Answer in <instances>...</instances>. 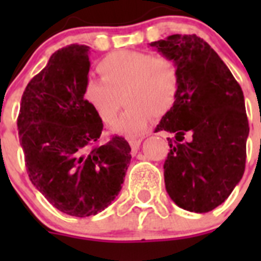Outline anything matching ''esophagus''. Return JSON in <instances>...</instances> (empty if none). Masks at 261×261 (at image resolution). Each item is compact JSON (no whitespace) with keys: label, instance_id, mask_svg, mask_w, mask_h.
<instances>
[{"label":"esophagus","instance_id":"1","mask_svg":"<svg viewBox=\"0 0 261 261\" xmlns=\"http://www.w3.org/2000/svg\"><path fill=\"white\" fill-rule=\"evenodd\" d=\"M141 141H142V138H132V140H129V145H130V147H132L133 153H136V151L138 150V147H140V145H141Z\"/></svg>","mask_w":261,"mask_h":261}]
</instances>
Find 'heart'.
<instances>
[{
	"mask_svg": "<svg viewBox=\"0 0 261 261\" xmlns=\"http://www.w3.org/2000/svg\"><path fill=\"white\" fill-rule=\"evenodd\" d=\"M96 69L102 80L86 81L82 96L103 123L115 119L123 96L128 107L112 123L116 133H141L154 114H167L177 98L179 69L166 57L138 50H117L100 60Z\"/></svg>",
	"mask_w": 261,
	"mask_h": 261,
	"instance_id": "heart-1",
	"label": "heart"
}]
</instances>
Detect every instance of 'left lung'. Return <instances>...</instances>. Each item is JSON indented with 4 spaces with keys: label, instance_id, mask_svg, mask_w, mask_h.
Listing matches in <instances>:
<instances>
[{
    "label": "left lung",
    "instance_id": "obj_1",
    "mask_svg": "<svg viewBox=\"0 0 261 261\" xmlns=\"http://www.w3.org/2000/svg\"><path fill=\"white\" fill-rule=\"evenodd\" d=\"M149 45L172 60L180 75L176 100L155 128L175 135L167 138L166 191L177 206L206 213L229 197L244 174L250 126L243 91L199 36L176 34Z\"/></svg>",
    "mask_w": 261,
    "mask_h": 261
}]
</instances>
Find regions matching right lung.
<instances>
[{"label": "right lung", "mask_w": 261, "mask_h": 261, "mask_svg": "<svg viewBox=\"0 0 261 261\" xmlns=\"http://www.w3.org/2000/svg\"><path fill=\"white\" fill-rule=\"evenodd\" d=\"M89 49L70 44L53 53L26 86L17 120L30 180L74 217L95 216L114 201L132 158L124 137L100 144L102 120L82 96Z\"/></svg>", "instance_id": "obj_1"}]
</instances>
